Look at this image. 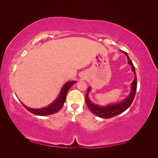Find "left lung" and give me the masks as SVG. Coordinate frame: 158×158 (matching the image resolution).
I'll list each match as a JSON object with an SVG mask.
<instances>
[{
  "label": "left lung",
  "mask_w": 158,
  "mask_h": 158,
  "mask_svg": "<svg viewBox=\"0 0 158 158\" xmlns=\"http://www.w3.org/2000/svg\"><path fill=\"white\" fill-rule=\"evenodd\" d=\"M122 52L127 56L128 59V63L131 66L132 70L134 74H135V78H134V80L131 84V92L129 93L128 97L121 102L109 104L106 106H100L99 105L95 104L91 102V100L88 97V94L91 91V88L89 87L87 91L86 95H85V102H86L88 107L90 111L99 117L103 118H109L118 115V114L126 111L131 106V105L132 104L134 100V98H135L137 88V79L135 69L132 64V62L128 57V54L125 51H122Z\"/></svg>",
  "instance_id": "1"
}]
</instances>
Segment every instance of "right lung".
Returning a JSON list of instances; mask_svg holds the SVG:
<instances>
[{
	"mask_svg": "<svg viewBox=\"0 0 158 158\" xmlns=\"http://www.w3.org/2000/svg\"><path fill=\"white\" fill-rule=\"evenodd\" d=\"M76 82V81H68L67 82H66L64 84L63 88H62L59 95L55 99V101L53 102H52L49 106L47 107L40 109H33L29 107H27L24 104H23L22 102L21 103L27 111H29L31 113L35 114V115L45 116L54 114L58 112L62 108V107L63 106L66 98V94H67L69 90L71 88L72 85H74Z\"/></svg>",
	"mask_w": 158,
	"mask_h": 158,
	"instance_id": "add662e5",
	"label": "right lung"
}]
</instances>
